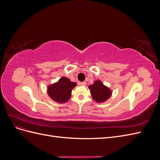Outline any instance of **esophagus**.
Returning a JSON list of instances; mask_svg holds the SVG:
<instances>
[{
	"label": "esophagus",
	"instance_id": "esophagus-1",
	"mask_svg": "<svg viewBox=\"0 0 160 160\" xmlns=\"http://www.w3.org/2000/svg\"><path fill=\"white\" fill-rule=\"evenodd\" d=\"M79 85H82V86H85V85H86V82L85 81L81 82V83H79Z\"/></svg>",
	"mask_w": 160,
	"mask_h": 160
}]
</instances>
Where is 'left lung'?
Masks as SVG:
<instances>
[{
    "label": "left lung",
    "mask_w": 160,
    "mask_h": 160,
    "mask_svg": "<svg viewBox=\"0 0 160 160\" xmlns=\"http://www.w3.org/2000/svg\"><path fill=\"white\" fill-rule=\"evenodd\" d=\"M92 98L97 103H104L108 101L112 95L111 91L108 87L105 85L101 80H97L89 86Z\"/></svg>",
    "instance_id": "left-lung-1"
}]
</instances>
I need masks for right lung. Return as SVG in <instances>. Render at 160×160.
<instances>
[{"instance_id": "1", "label": "right lung", "mask_w": 160, "mask_h": 160, "mask_svg": "<svg viewBox=\"0 0 160 160\" xmlns=\"http://www.w3.org/2000/svg\"><path fill=\"white\" fill-rule=\"evenodd\" d=\"M76 86L75 82H72L66 77H62L55 83L48 85L47 94L55 102L64 103L69 101L71 96V91Z\"/></svg>"}]
</instances>
